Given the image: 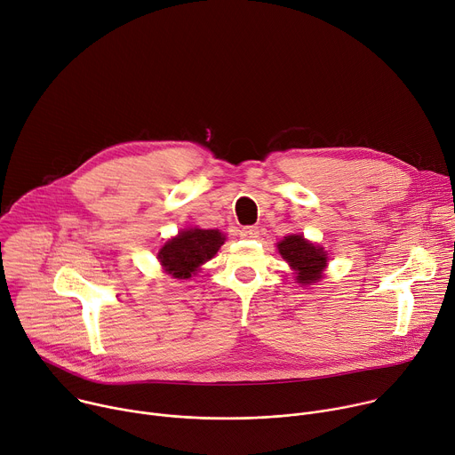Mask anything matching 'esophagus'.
I'll return each mask as SVG.
<instances>
[{
    "instance_id": "obj_1",
    "label": "esophagus",
    "mask_w": 455,
    "mask_h": 455,
    "mask_svg": "<svg viewBox=\"0 0 455 455\" xmlns=\"http://www.w3.org/2000/svg\"><path fill=\"white\" fill-rule=\"evenodd\" d=\"M238 235H240L242 238H257V236H259V228H257V226H243V228L238 231Z\"/></svg>"
}]
</instances>
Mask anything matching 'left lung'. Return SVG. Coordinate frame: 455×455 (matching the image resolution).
<instances>
[{
  "label": "left lung",
  "instance_id": "obj_1",
  "mask_svg": "<svg viewBox=\"0 0 455 455\" xmlns=\"http://www.w3.org/2000/svg\"><path fill=\"white\" fill-rule=\"evenodd\" d=\"M280 255L296 271V280L304 285L318 282L327 264V255L322 247L307 242L299 235H289L278 243Z\"/></svg>",
  "mask_w": 455,
  "mask_h": 455
}]
</instances>
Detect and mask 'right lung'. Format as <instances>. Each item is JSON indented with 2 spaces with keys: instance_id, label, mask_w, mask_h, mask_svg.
<instances>
[{
  "instance_id": "add662e5",
  "label": "right lung",
  "mask_w": 455,
  "mask_h": 455,
  "mask_svg": "<svg viewBox=\"0 0 455 455\" xmlns=\"http://www.w3.org/2000/svg\"><path fill=\"white\" fill-rule=\"evenodd\" d=\"M224 240L217 229H188L164 243L159 260L173 278H189L200 264L217 255Z\"/></svg>"
}]
</instances>
